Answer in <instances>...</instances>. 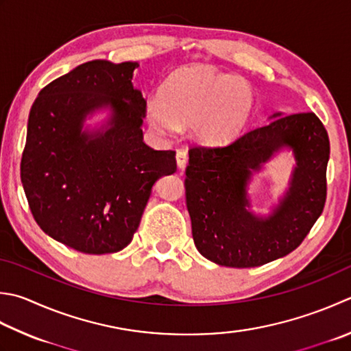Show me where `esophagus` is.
<instances>
[{
  "mask_svg": "<svg viewBox=\"0 0 351 351\" xmlns=\"http://www.w3.org/2000/svg\"><path fill=\"white\" fill-rule=\"evenodd\" d=\"M187 161H189V155L187 152H185L184 149H180L176 152V162H178V167H180L181 170L185 169V166H187Z\"/></svg>",
  "mask_w": 351,
  "mask_h": 351,
  "instance_id": "esophagus-1",
  "label": "esophagus"
}]
</instances>
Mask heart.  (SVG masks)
<instances>
[{
  "mask_svg": "<svg viewBox=\"0 0 351 351\" xmlns=\"http://www.w3.org/2000/svg\"><path fill=\"white\" fill-rule=\"evenodd\" d=\"M254 108L252 88L236 74L211 66L178 68L161 88V97H149L146 119L160 135L190 126L193 138L204 144H225L239 136Z\"/></svg>",
  "mask_w": 351,
  "mask_h": 351,
  "instance_id": "b5f03b06",
  "label": "heart"
}]
</instances>
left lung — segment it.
I'll return each mask as SVG.
<instances>
[{
  "label": "left lung",
  "instance_id": "8db88e82",
  "mask_svg": "<svg viewBox=\"0 0 351 351\" xmlns=\"http://www.w3.org/2000/svg\"><path fill=\"white\" fill-rule=\"evenodd\" d=\"M252 128L226 146H191L185 202L197 251L230 267H254L297 250L324 210L330 141L313 112L280 117ZM298 160L291 187L267 219L245 210V182L281 147Z\"/></svg>",
  "mask_w": 351,
  "mask_h": 351
}]
</instances>
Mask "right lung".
<instances>
[{
    "label": "right lung",
    "mask_w": 351,
    "mask_h": 351,
    "mask_svg": "<svg viewBox=\"0 0 351 351\" xmlns=\"http://www.w3.org/2000/svg\"><path fill=\"white\" fill-rule=\"evenodd\" d=\"M136 62L91 60L40 89L30 109L21 182L34 221L85 254L130 243L152 185L175 173V150L143 141L146 100L134 89ZM109 106L110 128L81 130L88 113Z\"/></svg>",
    "instance_id": "right-lung-1"
}]
</instances>
